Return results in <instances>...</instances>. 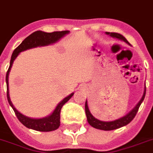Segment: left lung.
<instances>
[{"label":"left lung","mask_w":153,"mask_h":153,"mask_svg":"<svg viewBox=\"0 0 153 153\" xmlns=\"http://www.w3.org/2000/svg\"><path fill=\"white\" fill-rule=\"evenodd\" d=\"M107 35H109L110 36L114 37V38H117V39H121L123 40L126 43L128 44V42L127 41V39L125 38V37L122 36V35L119 34V33H116V32H105ZM145 94H146V86L145 88V92H144V94H143L142 98L140 99V101L137 103V105H136L133 109H132L128 114H126V116L121 117V118H119L117 120H115V121H99L98 119H96L91 114V112L89 110L88 105H87V102L86 101V104H85V111H86V117H87V121H88V123L91 125L92 127L95 128H98V129H102V130H114V129H117V128H119L122 127V126H125L126 125H128V123H130L131 121H133V119L135 117L136 114L137 113L138 109H139V107L141 105L142 102L145 99Z\"/></svg>","instance_id":"1"}]
</instances>
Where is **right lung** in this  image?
I'll list each match as a JSON object with an SVG mask.
<instances>
[{"instance_id":"right-lung-1","label":"right lung","mask_w":153,"mask_h":153,"mask_svg":"<svg viewBox=\"0 0 153 153\" xmlns=\"http://www.w3.org/2000/svg\"><path fill=\"white\" fill-rule=\"evenodd\" d=\"M69 31H62V32H44L42 31H36L33 32L32 34L24 39V41L14 50L12 57L10 60V65L8 67L7 73H6V84H7V98L8 102L9 103L15 112V114L18 120L21 122L27 128H32L34 130L40 131V132H50L57 129L60 126V112L61 109L63 106V105L69 101V99L71 98L74 93L71 94L67 98H65L61 102L59 103L55 109L54 110L52 114L50 116L44 117L40 119H33L27 117L23 115L18 112L16 108L13 106V103L11 102L10 98H9V94H8V74L10 71L11 67L13 63V61L17 57L19 53L23 51H25L27 49L36 48L39 46H46L51 44H54L57 42L59 39H61L62 36H64L66 34H68Z\"/></svg>"}]
</instances>
